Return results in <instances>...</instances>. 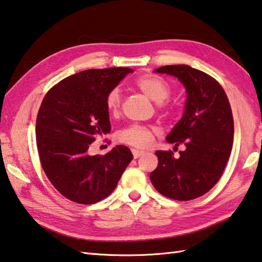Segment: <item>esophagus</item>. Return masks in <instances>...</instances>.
Returning <instances> with one entry per match:
<instances>
[{"label":"esophagus","mask_w":262,"mask_h":262,"mask_svg":"<svg viewBox=\"0 0 262 262\" xmlns=\"http://www.w3.org/2000/svg\"><path fill=\"white\" fill-rule=\"evenodd\" d=\"M132 152H133V156H134V158H135V159H138V158H140V157L144 156V152H142V151H138V150H136V148H133Z\"/></svg>","instance_id":"1"}]
</instances>
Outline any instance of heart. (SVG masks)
Masks as SVG:
<instances>
[{"label": "heart", "mask_w": 262, "mask_h": 262, "mask_svg": "<svg viewBox=\"0 0 262 262\" xmlns=\"http://www.w3.org/2000/svg\"><path fill=\"white\" fill-rule=\"evenodd\" d=\"M136 86L147 97H150L156 103H162L165 102L171 93V89L166 80L158 76L147 75L142 76L136 80ZM121 103V93L119 89L111 90L106 95L105 104L106 109L112 115H116L120 109ZM155 135V129L151 127L133 125L125 128L119 133V141L125 144L132 145L137 148H146L151 145Z\"/></svg>", "instance_id": "heart-1"}]
</instances>
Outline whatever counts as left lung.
Wrapping results in <instances>:
<instances>
[{"label": "left lung", "mask_w": 262, "mask_h": 262, "mask_svg": "<svg viewBox=\"0 0 262 262\" xmlns=\"http://www.w3.org/2000/svg\"><path fill=\"white\" fill-rule=\"evenodd\" d=\"M153 73L173 76L186 91L183 116L166 141L185 150L157 151L158 167L150 173L162 195L188 201L209 192L222 177L232 152L234 121L228 97L216 79L186 64L163 66Z\"/></svg>", "instance_id": "left-lung-1"}]
</instances>
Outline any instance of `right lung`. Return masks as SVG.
Here are the masks:
<instances>
[{
  "label": "right lung",
  "mask_w": 262,
  "mask_h": 262,
  "mask_svg": "<svg viewBox=\"0 0 262 262\" xmlns=\"http://www.w3.org/2000/svg\"><path fill=\"white\" fill-rule=\"evenodd\" d=\"M130 68L89 69L61 80L40 104L36 142L44 172L64 198L93 204L115 191L133 160L129 148L118 145L104 156H91L96 135L111 130L106 95Z\"/></svg>",
  "instance_id": "right-lung-1"
}]
</instances>
